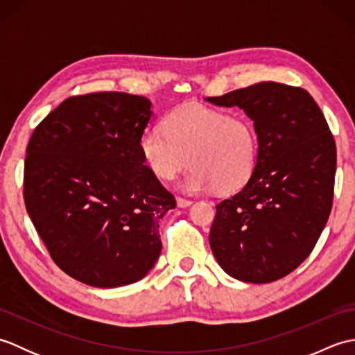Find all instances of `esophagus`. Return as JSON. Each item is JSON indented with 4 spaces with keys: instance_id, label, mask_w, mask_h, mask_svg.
Instances as JSON below:
<instances>
[{
    "instance_id": "1",
    "label": "esophagus",
    "mask_w": 355,
    "mask_h": 355,
    "mask_svg": "<svg viewBox=\"0 0 355 355\" xmlns=\"http://www.w3.org/2000/svg\"><path fill=\"white\" fill-rule=\"evenodd\" d=\"M192 205L191 200H186V198H182V197H177V206L178 207H189Z\"/></svg>"
}]
</instances>
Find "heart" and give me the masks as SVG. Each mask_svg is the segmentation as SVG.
I'll return each mask as SVG.
<instances>
[{
	"label": "heart",
	"mask_w": 355,
	"mask_h": 355,
	"mask_svg": "<svg viewBox=\"0 0 355 355\" xmlns=\"http://www.w3.org/2000/svg\"><path fill=\"white\" fill-rule=\"evenodd\" d=\"M139 149L155 177L171 182L187 164L193 168L180 184L184 192H232L252 177L258 158V134L250 119L197 103L182 105L163 120V130L141 132Z\"/></svg>",
	"instance_id": "b5f03b06"
}]
</instances>
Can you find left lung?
I'll return each mask as SVG.
<instances>
[{"label":"left lung","instance_id":"8db88e82","mask_svg":"<svg viewBox=\"0 0 355 355\" xmlns=\"http://www.w3.org/2000/svg\"><path fill=\"white\" fill-rule=\"evenodd\" d=\"M206 101L241 108L258 134L254 171L243 189L216 206L210 248L238 281H277L310 256L327 225L337 164L334 137L304 88L259 82Z\"/></svg>","mask_w":355,"mask_h":355}]
</instances>
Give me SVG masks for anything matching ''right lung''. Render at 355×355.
<instances>
[{
	"mask_svg": "<svg viewBox=\"0 0 355 355\" xmlns=\"http://www.w3.org/2000/svg\"><path fill=\"white\" fill-rule=\"evenodd\" d=\"M150 107L146 97L128 93L74 96L28 141L27 214L51 259L79 282L130 285L160 256L158 223L175 198L139 149Z\"/></svg>",
	"mask_w": 355,
	"mask_h": 355,
	"instance_id": "obj_1",
	"label": "right lung"
}]
</instances>
